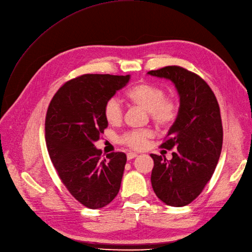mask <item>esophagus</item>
<instances>
[{"label":"esophagus","mask_w":252,"mask_h":252,"mask_svg":"<svg viewBox=\"0 0 252 252\" xmlns=\"http://www.w3.org/2000/svg\"><path fill=\"white\" fill-rule=\"evenodd\" d=\"M136 156H137V154L134 153V152H129V153H127V159H128V160H131V159L135 158Z\"/></svg>","instance_id":"1"}]
</instances>
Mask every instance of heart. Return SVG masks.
<instances>
[{"label":"heart","instance_id":"obj_1","mask_svg":"<svg viewBox=\"0 0 252 252\" xmlns=\"http://www.w3.org/2000/svg\"><path fill=\"white\" fill-rule=\"evenodd\" d=\"M124 99L130 104L147 110L151 121L159 129L172 126L178 117V105L175 100L167 98L165 91L154 84L140 83L126 90ZM103 116L112 126L122 123L123 108L118 100H107L103 107ZM153 137L150 130H135L123 134L120 138L122 145L131 149L140 150L147 146L149 139Z\"/></svg>","mask_w":252,"mask_h":252}]
</instances>
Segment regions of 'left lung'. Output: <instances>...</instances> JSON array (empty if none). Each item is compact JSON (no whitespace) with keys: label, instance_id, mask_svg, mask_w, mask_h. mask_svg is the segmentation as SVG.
Segmentation results:
<instances>
[{"label":"left lung","instance_id":"8db88e82","mask_svg":"<svg viewBox=\"0 0 252 252\" xmlns=\"http://www.w3.org/2000/svg\"><path fill=\"white\" fill-rule=\"evenodd\" d=\"M148 73L172 80L180 96L177 120L160 146L175 152L170 160L150 155L154 160L151 183L163 203L183 207L202 193L216 168L223 140L219 104L205 80L183 67Z\"/></svg>","mask_w":252,"mask_h":252}]
</instances>
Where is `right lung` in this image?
Instances as JSON below:
<instances>
[{
	"label": "right lung",
	"instance_id": "obj_1",
	"mask_svg": "<svg viewBox=\"0 0 252 252\" xmlns=\"http://www.w3.org/2000/svg\"><path fill=\"white\" fill-rule=\"evenodd\" d=\"M129 79V75H80L60 88L47 108L45 140L50 160L69 192L90 209L108 205L122 182L125 153L113 152L102 159L94 142L108 124L105 102Z\"/></svg>",
	"mask_w": 252,
	"mask_h": 252
}]
</instances>
